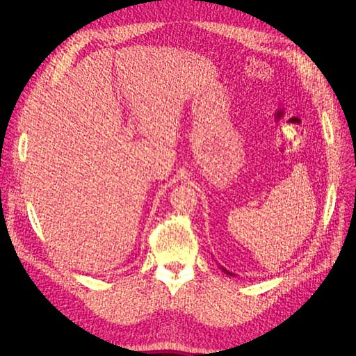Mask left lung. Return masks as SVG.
Returning a JSON list of instances; mask_svg holds the SVG:
<instances>
[{"mask_svg":"<svg viewBox=\"0 0 356 356\" xmlns=\"http://www.w3.org/2000/svg\"><path fill=\"white\" fill-rule=\"evenodd\" d=\"M220 268H221V270H222V272H224L225 275H229V276H234V275H233L232 272H229V270H227V268H224L222 266H220Z\"/></svg>","mask_w":356,"mask_h":356,"instance_id":"8db88e82","label":"left lung"}]
</instances>
